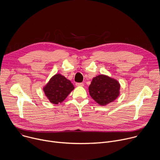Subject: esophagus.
I'll list each match as a JSON object with an SVG mask.
<instances>
[{
	"label": "esophagus",
	"instance_id": "34e87169",
	"mask_svg": "<svg viewBox=\"0 0 160 160\" xmlns=\"http://www.w3.org/2000/svg\"><path fill=\"white\" fill-rule=\"evenodd\" d=\"M76 85L78 87H80V86L82 87L84 85V83H76Z\"/></svg>",
	"mask_w": 160,
	"mask_h": 160
}]
</instances>
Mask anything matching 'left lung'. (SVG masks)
Masks as SVG:
<instances>
[{
    "mask_svg": "<svg viewBox=\"0 0 160 160\" xmlns=\"http://www.w3.org/2000/svg\"><path fill=\"white\" fill-rule=\"evenodd\" d=\"M120 85L114 78L99 75L92 79L89 85V94L92 98L101 106L115 101L120 94Z\"/></svg>",
    "mask_w": 160,
    "mask_h": 160,
    "instance_id": "left-lung-1",
    "label": "left lung"
}]
</instances>
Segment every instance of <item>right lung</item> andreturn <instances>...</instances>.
Returning a JSON list of instances; mask_svg holds the SVG:
<instances>
[{
    "label": "right lung",
    "mask_w": 160,
    "mask_h": 160,
    "mask_svg": "<svg viewBox=\"0 0 160 160\" xmlns=\"http://www.w3.org/2000/svg\"><path fill=\"white\" fill-rule=\"evenodd\" d=\"M73 89L71 82L61 74L53 76L43 88L49 101L54 104L62 102Z\"/></svg>",
    "instance_id": "add662e5"
}]
</instances>
